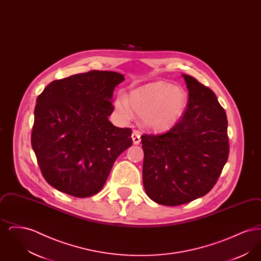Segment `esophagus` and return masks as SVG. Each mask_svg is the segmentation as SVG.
<instances>
[{
  "instance_id": "1",
  "label": "esophagus",
  "mask_w": 261,
  "mask_h": 261,
  "mask_svg": "<svg viewBox=\"0 0 261 261\" xmlns=\"http://www.w3.org/2000/svg\"><path fill=\"white\" fill-rule=\"evenodd\" d=\"M132 140H133V144L134 145H139L141 142V135L138 131H133L132 133Z\"/></svg>"
}]
</instances>
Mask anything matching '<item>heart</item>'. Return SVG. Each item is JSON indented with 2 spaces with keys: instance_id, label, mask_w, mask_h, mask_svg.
I'll return each instance as SVG.
<instances>
[{
  "instance_id": "1",
  "label": "heart",
  "mask_w": 261,
  "mask_h": 261,
  "mask_svg": "<svg viewBox=\"0 0 261 261\" xmlns=\"http://www.w3.org/2000/svg\"><path fill=\"white\" fill-rule=\"evenodd\" d=\"M187 93L168 83H153L130 92L128 99L119 97L115 110L122 120L128 121L132 112L142 116L145 127L153 131L170 129L186 110Z\"/></svg>"
}]
</instances>
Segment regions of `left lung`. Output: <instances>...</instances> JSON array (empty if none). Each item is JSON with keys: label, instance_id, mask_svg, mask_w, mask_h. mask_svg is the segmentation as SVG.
Segmentation results:
<instances>
[{"label": "left lung", "instance_id": "left-lung-1", "mask_svg": "<svg viewBox=\"0 0 261 261\" xmlns=\"http://www.w3.org/2000/svg\"><path fill=\"white\" fill-rule=\"evenodd\" d=\"M186 111L163 134L142 135L143 183L156 203L175 206L206 195L229 155L226 112L215 94L190 75Z\"/></svg>", "mask_w": 261, "mask_h": 261}]
</instances>
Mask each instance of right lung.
<instances>
[{
    "label": "right lung",
    "instance_id": "right-lung-1",
    "mask_svg": "<svg viewBox=\"0 0 261 261\" xmlns=\"http://www.w3.org/2000/svg\"><path fill=\"white\" fill-rule=\"evenodd\" d=\"M122 81L120 73L92 70L55 80L38 96L31 145L50 186L76 198L91 197L132 146L131 129L109 120L114 88Z\"/></svg>",
    "mask_w": 261,
    "mask_h": 261
}]
</instances>
